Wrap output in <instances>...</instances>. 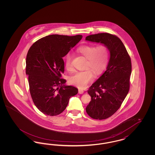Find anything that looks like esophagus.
<instances>
[{"instance_id":"esophagus-1","label":"esophagus","mask_w":155,"mask_h":155,"mask_svg":"<svg viewBox=\"0 0 155 155\" xmlns=\"http://www.w3.org/2000/svg\"><path fill=\"white\" fill-rule=\"evenodd\" d=\"M84 90H82V89H78V93L80 94H82L83 93H84Z\"/></svg>"}]
</instances>
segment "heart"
<instances>
[{
    "instance_id": "b5f03b06",
    "label": "heart",
    "mask_w": 155,
    "mask_h": 155,
    "mask_svg": "<svg viewBox=\"0 0 155 155\" xmlns=\"http://www.w3.org/2000/svg\"><path fill=\"white\" fill-rule=\"evenodd\" d=\"M77 51L86 59L85 70L77 71L69 78L71 84L80 88H85L94 79V73L97 75L102 72L109 60V50L104 45L95 46L93 45H83L77 49ZM73 55L67 53L65 58V66L68 70H71ZM91 70H90V69Z\"/></svg>"
}]
</instances>
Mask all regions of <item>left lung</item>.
<instances>
[{"instance_id":"obj_1","label":"left lung","mask_w":155,"mask_h":155,"mask_svg":"<svg viewBox=\"0 0 155 155\" xmlns=\"http://www.w3.org/2000/svg\"><path fill=\"white\" fill-rule=\"evenodd\" d=\"M85 40L104 45L110 52L106 70L88 90L91 101L86 107L91 117L106 119L117 111L128 93L131 59L123 43L116 35L100 33L87 36Z\"/></svg>"}]
</instances>
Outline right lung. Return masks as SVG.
Instances as JSON below:
<instances>
[{
  "instance_id": "right-lung-1",
  "label": "right lung",
  "mask_w": 155,
  "mask_h": 155,
  "mask_svg": "<svg viewBox=\"0 0 155 155\" xmlns=\"http://www.w3.org/2000/svg\"><path fill=\"white\" fill-rule=\"evenodd\" d=\"M82 38L81 35H51L32 45L26 58L30 94L39 110L46 115L56 116L66 108L70 98L78 89L66 85L61 78L64 71L63 58Z\"/></svg>"
}]
</instances>
